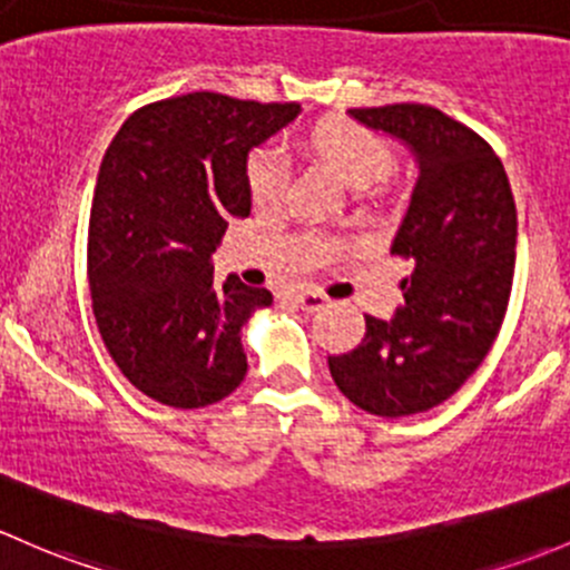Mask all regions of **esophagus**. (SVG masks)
Returning a JSON list of instances; mask_svg holds the SVG:
<instances>
[{"label":"esophagus","mask_w":570,"mask_h":570,"mask_svg":"<svg viewBox=\"0 0 570 570\" xmlns=\"http://www.w3.org/2000/svg\"><path fill=\"white\" fill-rule=\"evenodd\" d=\"M287 298H291V302L296 304V307L307 309V313H315V309H324L326 302H328V298L321 291H293Z\"/></svg>","instance_id":"esophagus-1"}]
</instances>
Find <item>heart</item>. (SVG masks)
I'll list each match as a JSON object with an SVG mask.
<instances>
[{
    "mask_svg": "<svg viewBox=\"0 0 570 570\" xmlns=\"http://www.w3.org/2000/svg\"><path fill=\"white\" fill-rule=\"evenodd\" d=\"M315 150L340 178L354 189H365L386 178L395 167L390 142L371 128L348 120H324L309 131ZM287 161L277 148H257L246 158V189L261 208H272L285 195Z\"/></svg>",
    "mask_w": 570,
    "mask_h": 570,
    "instance_id": "1",
    "label": "heart"
}]
</instances>
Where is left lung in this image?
Wrapping results in <instances>:
<instances>
[{"instance_id": "obj_1", "label": "left lung", "mask_w": 570, "mask_h": 570, "mask_svg": "<svg viewBox=\"0 0 570 570\" xmlns=\"http://www.w3.org/2000/svg\"><path fill=\"white\" fill-rule=\"evenodd\" d=\"M401 139L420 178L392 255L412 263L390 321L365 315L354 351L328 356L337 390L362 412L409 416L448 401L500 334L515 266V199L480 134L425 104L351 109Z\"/></svg>"}]
</instances>
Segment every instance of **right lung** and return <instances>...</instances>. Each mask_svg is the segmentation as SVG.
I'll list each match as a JSON object with an SVG mask.
<instances>
[{"label":"right lung","mask_w":570,"mask_h":570,"mask_svg":"<svg viewBox=\"0 0 570 570\" xmlns=\"http://www.w3.org/2000/svg\"><path fill=\"white\" fill-rule=\"evenodd\" d=\"M298 104L189 92L137 109L98 173L87 233L92 315L120 373L154 401L203 409L246 375L242 328L274 302L210 255L230 216H249L246 156Z\"/></svg>","instance_id":"right-lung-1"}]
</instances>
